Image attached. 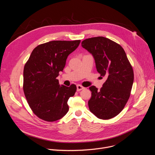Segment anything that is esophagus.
<instances>
[{
  "label": "esophagus",
  "mask_w": 155,
  "mask_h": 155,
  "mask_svg": "<svg viewBox=\"0 0 155 155\" xmlns=\"http://www.w3.org/2000/svg\"><path fill=\"white\" fill-rule=\"evenodd\" d=\"M84 88V87L83 86H82L81 85H80V84L77 85V91H80L83 90Z\"/></svg>",
  "instance_id": "1"
}]
</instances>
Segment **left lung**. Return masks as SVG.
Returning a JSON list of instances; mask_svg holds the SVG:
<instances>
[{
  "mask_svg": "<svg viewBox=\"0 0 155 155\" xmlns=\"http://www.w3.org/2000/svg\"><path fill=\"white\" fill-rule=\"evenodd\" d=\"M83 48L94 57L97 71L107 77L100 90L94 86L88 101L90 111L98 118L111 119L124 108L130 94L134 72L124 49L116 42L104 37L87 38Z\"/></svg>",
  "mask_w": 155,
  "mask_h": 155,
  "instance_id": "obj_1",
  "label": "left lung"
}]
</instances>
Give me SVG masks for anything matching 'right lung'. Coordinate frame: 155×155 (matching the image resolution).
Segmentation results:
<instances>
[{
  "instance_id": "1",
  "label": "right lung",
  "mask_w": 155,
  "mask_h": 155,
  "mask_svg": "<svg viewBox=\"0 0 155 155\" xmlns=\"http://www.w3.org/2000/svg\"><path fill=\"white\" fill-rule=\"evenodd\" d=\"M80 43V40H54L41 44L33 50L25 65V97L34 114L44 121H55L69 111L68 101L74 96L77 86H60L56 78Z\"/></svg>"
}]
</instances>
